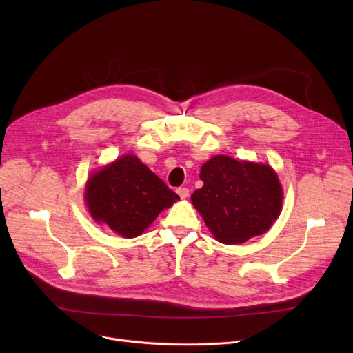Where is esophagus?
<instances>
[{"mask_svg": "<svg viewBox=\"0 0 353 353\" xmlns=\"http://www.w3.org/2000/svg\"><path fill=\"white\" fill-rule=\"evenodd\" d=\"M176 192H177V194H179L181 199L189 197V193H190V190H189L188 188H179Z\"/></svg>", "mask_w": 353, "mask_h": 353, "instance_id": "esophagus-1", "label": "esophagus"}]
</instances>
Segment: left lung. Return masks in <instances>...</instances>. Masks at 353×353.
<instances>
[{"label": "left lung", "mask_w": 353, "mask_h": 353, "mask_svg": "<svg viewBox=\"0 0 353 353\" xmlns=\"http://www.w3.org/2000/svg\"><path fill=\"white\" fill-rule=\"evenodd\" d=\"M194 208L221 243H245L265 233L282 209V188L272 167L214 156L203 164Z\"/></svg>", "instance_id": "8db88e82"}]
</instances>
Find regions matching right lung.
<instances>
[{"instance_id": "obj_1", "label": "right lung", "mask_w": 353, "mask_h": 353, "mask_svg": "<svg viewBox=\"0 0 353 353\" xmlns=\"http://www.w3.org/2000/svg\"><path fill=\"white\" fill-rule=\"evenodd\" d=\"M179 196L136 156H123L92 174L85 188L91 216L111 230L136 237Z\"/></svg>"}]
</instances>
